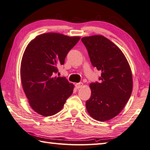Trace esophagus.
I'll list each match as a JSON object with an SVG mask.
<instances>
[{
    "label": "esophagus",
    "instance_id": "obj_1",
    "mask_svg": "<svg viewBox=\"0 0 150 150\" xmlns=\"http://www.w3.org/2000/svg\"><path fill=\"white\" fill-rule=\"evenodd\" d=\"M83 86V83H79L75 84V87H76V88H77V89L82 88Z\"/></svg>",
    "mask_w": 150,
    "mask_h": 150
}]
</instances>
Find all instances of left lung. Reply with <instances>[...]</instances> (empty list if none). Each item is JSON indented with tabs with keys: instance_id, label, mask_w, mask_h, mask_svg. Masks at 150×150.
Masks as SVG:
<instances>
[{
	"instance_id": "1",
	"label": "left lung",
	"mask_w": 150,
	"mask_h": 150,
	"mask_svg": "<svg viewBox=\"0 0 150 150\" xmlns=\"http://www.w3.org/2000/svg\"><path fill=\"white\" fill-rule=\"evenodd\" d=\"M91 64L101 71L100 83L90 84L86 110L95 120L106 121L121 112L130 98L132 77L129 62L117 46L102 35L81 39Z\"/></svg>"
}]
</instances>
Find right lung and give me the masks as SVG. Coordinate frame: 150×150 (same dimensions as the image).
<instances>
[{
    "label": "right lung",
    "mask_w": 150,
    "mask_h": 150,
    "mask_svg": "<svg viewBox=\"0 0 150 150\" xmlns=\"http://www.w3.org/2000/svg\"><path fill=\"white\" fill-rule=\"evenodd\" d=\"M57 33L38 35L27 46L21 62V80L30 106L42 116H52L63 108L74 85L56 77L67 53L80 40Z\"/></svg>",
    "instance_id": "add662e5"
}]
</instances>
